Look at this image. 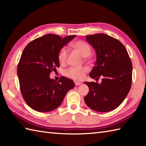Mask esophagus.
<instances>
[{"mask_svg":"<svg viewBox=\"0 0 146 146\" xmlns=\"http://www.w3.org/2000/svg\"><path fill=\"white\" fill-rule=\"evenodd\" d=\"M75 85L76 86H78V85H81V83L78 82H75Z\"/></svg>","mask_w":146,"mask_h":146,"instance_id":"esophagus-1","label":"esophagus"}]
</instances>
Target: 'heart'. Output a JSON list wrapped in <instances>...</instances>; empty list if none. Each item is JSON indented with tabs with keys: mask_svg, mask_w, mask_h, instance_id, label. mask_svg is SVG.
I'll use <instances>...</instances> for the list:
<instances>
[{
	"mask_svg": "<svg viewBox=\"0 0 146 146\" xmlns=\"http://www.w3.org/2000/svg\"><path fill=\"white\" fill-rule=\"evenodd\" d=\"M70 46L74 51L83 56L85 60L88 61L90 60L92 49L88 43L80 40V41H76L71 43ZM68 56V51L66 49L62 48L60 49L58 55V61L60 64H64L66 63ZM86 71H87V69L85 67H71L65 71V75L73 80H81L84 78Z\"/></svg>",
	"mask_w": 146,
	"mask_h": 146,
	"instance_id": "b5f03b06",
	"label": "heart"
}]
</instances>
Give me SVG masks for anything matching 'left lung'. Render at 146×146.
I'll list each match as a JSON object with an SVG mask.
<instances>
[{
  "label": "left lung",
  "mask_w": 146,
  "mask_h": 146,
  "mask_svg": "<svg viewBox=\"0 0 146 146\" xmlns=\"http://www.w3.org/2000/svg\"><path fill=\"white\" fill-rule=\"evenodd\" d=\"M95 49L97 60L90 73L93 79L102 78L101 83L85 82L89 92L86 105L100 112L114 110L122 103L132 84V64L125 46L117 39L103 33L86 36Z\"/></svg>",
  "instance_id": "1"
}]
</instances>
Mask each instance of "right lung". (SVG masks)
Listing matches in <instances>:
<instances>
[{
	"instance_id": "add662e5",
	"label": "right lung",
	"mask_w": 146,
	"mask_h": 146,
	"mask_svg": "<svg viewBox=\"0 0 146 146\" xmlns=\"http://www.w3.org/2000/svg\"><path fill=\"white\" fill-rule=\"evenodd\" d=\"M75 36L61 38L49 34L33 40L24 48L17 73L24 100L35 110L46 112L56 109L75 86L73 80L66 77L61 76L56 82L49 75L60 67L59 51Z\"/></svg>"
}]
</instances>
